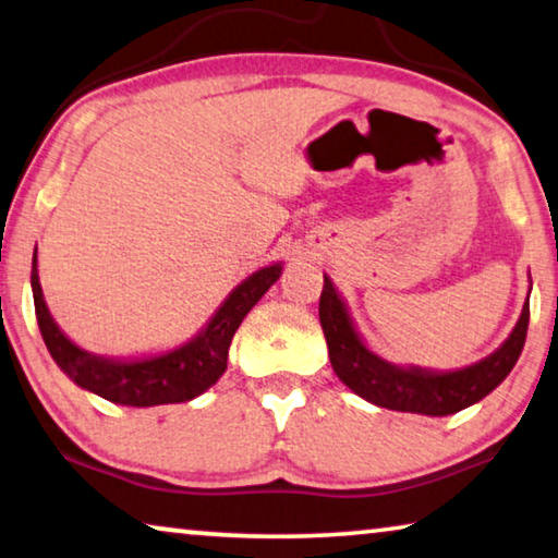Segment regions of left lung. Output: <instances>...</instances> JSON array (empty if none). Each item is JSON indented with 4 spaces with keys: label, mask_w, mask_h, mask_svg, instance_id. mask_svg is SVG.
Segmentation results:
<instances>
[{
    "label": "left lung",
    "mask_w": 558,
    "mask_h": 558,
    "mask_svg": "<svg viewBox=\"0 0 558 558\" xmlns=\"http://www.w3.org/2000/svg\"><path fill=\"white\" fill-rule=\"evenodd\" d=\"M320 325L335 375L362 400L397 412L447 417L484 400L517 365L526 340L529 298L509 338L492 355L457 369L395 365L379 357L362 340L350 307L330 276H325L320 295Z\"/></svg>",
    "instance_id": "1"
}]
</instances>
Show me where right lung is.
Masks as SVG:
<instances>
[{
  "label": "right lung",
  "mask_w": 558,
  "mask_h": 558,
  "mask_svg": "<svg viewBox=\"0 0 558 558\" xmlns=\"http://www.w3.org/2000/svg\"><path fill=\"white\" fill-rule=\"evenodd\" d=\"M282 263H270L251 272L228 293L218 311L201 330L171 350L134 357H106L88 352L61 330L51 317L41 293L37 247L32 258V295L37 323L49 355L76 387L94 392L113 404L156 407L191 402L210 390L228 367V348L243 317L280 278Z\"/></svg>",
  "instance_id": "obj_1"
}]
</instances>
